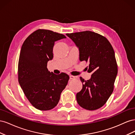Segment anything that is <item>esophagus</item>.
<instances>
[{
	"instance_id": "obj_1",
	"label": "esophagus",
	"mask_w": 135,
	"mask_h": 135,
	"mask_svg": "<svg viewBox=\"0 0 135 135\" xmlns=\"http://www.w3.org/2000/svg\"><path fill=\"white\" fill-rule=\"evenodd\" d=\"M69 76H70V79H74L75 78V76H73V75H70Z\"/></svg>"
}]
</instances>
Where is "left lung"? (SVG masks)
I'll use <instances>...</instances> for the list:
<instances>
[{
    "instance_id": "1",
    "label": "left lung",
    "mask_w": 135,
    "mask_h": 135,
    "mask_svg": "<svg viewBox=\"0 0 135 135\" xmlns=\"http://www.w3.org/2000/svg\"><path fill=\"white\" fill-rule=\"evenodd\" d=\"M79 51V60L89 63L87 70L91 78L84 80L81 90L76 93L77 103L81 107L94 110L107 103L114 89L118 67L113 48L104 36L90 31L66 34Z\"/></svg>"
}]
</instances>
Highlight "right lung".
<instances>
[{
  "label": "right lung",
  "mask_w": 135,
  "mask_h": 135,
  "mask_svg": "<svg viewBox=\"0 0 135 135\" xmlns=\"http://www.w3.org/2000/svg\"><path fill=\"white\" fill-rule=\"evenodd\" d=\"M66 38L51 30L39 29L24 41L18 65V82L28 100L40 110H49L58 104L69 76L48 71L47 62L54 57L55 42Z\"/></svg>",
  "instance_id": "1"
}]
</instances>
